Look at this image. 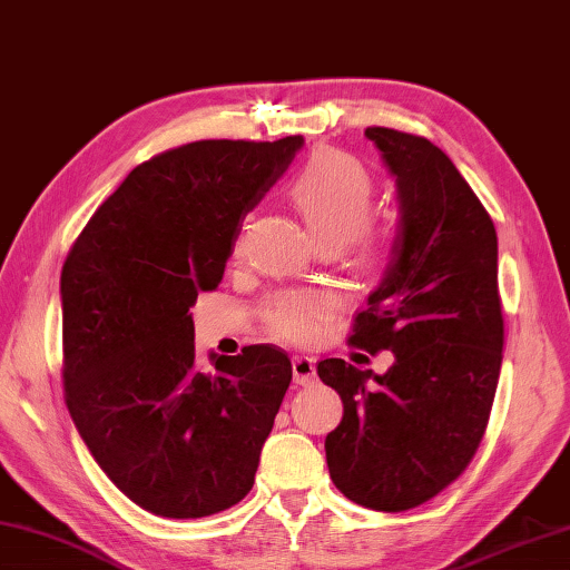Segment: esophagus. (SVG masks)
Returning <instances> with one entry per match:
<instances>
[{
  "instance_id": "esophagus-1",
  "label": "esophagus",
  "mask_w": 570,
  "mask_h": 570,
  "mask_svg": "<svg viewBox=\"0 0 570 570\" xmlns=\"http://www.w3.org/2000/svg\"><path fill=\"white\" fill-rule=\"evenodd\" d=\"M294 367V381L298 385H311L316 381V361L308 358V355H296L292 361Z\"/></svg>"
}]
</instances>
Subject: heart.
Wrapping results in <instances>:
<instances>
[{"label": "heart", "mask_w": 570, "mask_h": 570, "mask_svg": "<svg viewBox=\"0 0 570 570\" xmlns=\"http://www.w3.org/2000/svg\"><path fill=\"white\" fill-rule=\"evenodd\" d=\"M288 193L321 244L343 247L348 242L355 264L365 272L377 269L387 259V232L367 222L375 203V183L353 155L318 148L296 173ZM239 239H234V249ZM328 308V298L318 292L282 288L266 296L262 318L276 338L308 343L318 336Z\"/></svg>", "instance_id": "b5f03b06"}]
</instances>
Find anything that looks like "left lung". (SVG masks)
Masks as SVG:
<instances>
[{
	"mask_svg": "<svg viewBox=\"0 0 570 570\" xmlns=\"http://www.w3.org/2000/svg\"><path fill=\"white\" fill-rule=\"evenodd\" d=\"M365 136L395 175L400 229L348 343L393 351L395 363L385 375L341 358L318 363L343 400L326 462L355 504L407 511L450 487L484 438L504 351L497 229L438 145L381 126Z\"/></svg>",
	"mask_w": 570,
	"mask_h": 570,
	"instance_id": "obj_1",
	"label": "left lung"
}]
</instances>
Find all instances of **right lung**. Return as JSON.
<instances>
[{"label":"right lung","instance_id":"1","mask_svg":"<svg viewBox=\"0 0 570 570\" xmlns=\"http://www.w3.org/2000/svg\"><path fill=\"white\" fill-rule=\"evenodd\" d=\"M304 138L197 140L140 163L78 234L61 272L63 397L100 470L165 519L249 494L292 383L269 343L195 361L189 308L222 282L247 212Z\"/></svg>","mask_w":570,"mask_h":570}]
</instances>
